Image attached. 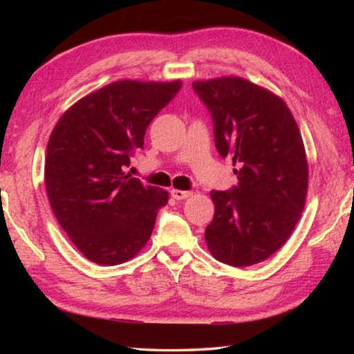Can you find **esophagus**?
Wrapping results in <instances>:
<instances>
[{"mask_svg":"<svg viewBox=\"0 0 354 354\" xmlns=\"http://www.w3.org/2000/svg\"><path fill=\"white\" fill-rule=\"evenodd\" d=\"M170 194H171V196H173V198H175V200H185V198H189V196L192 195V192H189V190L171 189Z\"/></svg>","mask_w":354,"mask_h":354,"instance_id":"esophagus-1","label":"esophagus"}]
</instances>
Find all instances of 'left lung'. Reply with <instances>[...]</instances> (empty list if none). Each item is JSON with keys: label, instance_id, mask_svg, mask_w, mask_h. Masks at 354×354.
Returning a JSON list of instances; mask_svg holds the SVG:
<instances>
[{"label": "left lung", "instance_id": "8db88e82", "mask_svg": "<svg viewBox=\"0 0 354 354\" xmlns=\"http://www.w3.org/2000/svg\"><path fill=\"white\" fill-rule=\"evenodd\" d=\"M211 112L215 148L237 165L231 190H212L215 214L205 239L232 267L266 261L298 223L308 194V160L295 118L283 100L243 77L195 81Z\"/></svg>", "mask_w": 354, "mask_h": 354}]
</instances>
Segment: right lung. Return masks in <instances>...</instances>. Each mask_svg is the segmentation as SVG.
<instances>
[{"instance_id":"1","label":"right lung","mask_w":354,"mask_h":354,"mask_svg":"<svg viewBox=\"0 0 354 354\" xmlns=\"http://www.w3.org/2000/svg\"><path fill=\"white\" fill-rule=\"evenodd\" d=\"M183 82L115 81L65 111L48 140L45 185L53 212L88 261L117 266L151 236L169 192L124 173L148 124Z\"/></svg>"}]
</instances>
